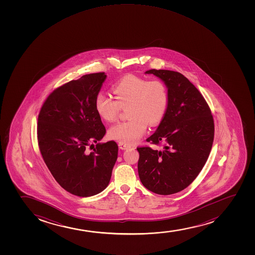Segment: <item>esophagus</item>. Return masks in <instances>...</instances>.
Instances as JSON below:
<instances>
[{
	"label": "esophagus",
	"instance_id": "esophagus-1",
	"mask_svg": "<svg viewBox=\"0 0 255 255\" xmlns=\"http://www.w3.org/2000/svg\"><path fill=\"white\" fill-rule=\"evenodd\" d=\"M118 146L121 149H123V150H125V149H128L130 148V145L129 144H127V143H122V142H119L118 143Z\"/></svg>",
	"mask_w": 255,
	"mask_h": 255
}]
</instances>
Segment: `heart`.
I'll return each mask as SVG.
<instances>
[{
    "label": "heart",
    "mask_w": 255,
    "mask_h": 255,
    "mask_svg": "<svg viewBox=\"0 0 255 255\" xmlns=\"http://www.w3.org/2000/svg\"><path fill=\"white\" fill-rule=\"evenodd\" d=\"M112 90L115 100L108 94L100 93L96 97L95 108L103 120L114 123L121 109H128L130 119L117 123L109 130L110 138L122 143H137L146 132L148 123H160L167 111L168 95L161 80H148L128 75L115 83Z\"/></svg>",
    "instance_id": "heart-1"
}]
</instances>
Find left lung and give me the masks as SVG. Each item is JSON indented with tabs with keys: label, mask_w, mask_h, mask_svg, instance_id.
<instances>
[{
	"label": "left lung",
	"mask_w": 255,
	"mask_h": 255,
	"mask_svg": "<svg viewBox=\"0 0 255 255\" xmlns=\"http://www.w3.org/2000/svg\"><path fill=\"white\" fill-rule=\"evenodd\" d=\"M167 89V111L148 142L163 149L137 148L138 172L144 187L159 195L177 193L193 182L210 154L214 136L213 116L198 89L172 70H147Z\"/></svg>",
	"instance_id": "obj_1"
}]
</instances>
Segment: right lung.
Returning <instances> with one entry per match:
<instances>
[{"label": "right lung", "mask_w": 255, "mask_h": 255, "mask_svg": "<svg viewBox=\"0 0 255 255\" xmlns=\"http://www.w3.org/2000/svg\"><path fill=\"white\" fill-rule=\"evenodd\" d=\"M106 74H89L50 94L39 113L41 155L56 181L75 196L88 197L108 186L117 161L115 141L98 143L106 134L95 108ZM97 143L89 153L88 146Z\"/></svg>", "instance_id": "1"}]
</instances>
